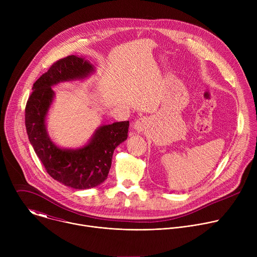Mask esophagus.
Masks as SVG:
<instances>
[{
  "mask_svg": "<svg viewBox=\"0 0 257 257\" xmlns=\"http://www.w3.org/2000/svg\"><path fill=\"white\" fill-rule=\"evenodd\" d=\"M150 119L149 118H146V117H142V118H139L135 123H134V125H133V128H134V130L135 131H137V132H142V131H144L146 128L149 127V125H150Z\"/></svg>",
  "mask_w": 257,
  "mask_h": 257,
  "instance_id": "obj_1",
  "label": "esophagus"
}]
</instances>
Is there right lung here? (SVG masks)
<instances>
[{
	"instance_id": "obj_1",
	"label": "right lung",
	"mask_w": 257,
	"mask_h": 257,
	"mask_svg": "<svg viewBox=\"0 0 257 257\" xmlns=\"http://www.w3.org/2000/svg\"><path fill=\"white\" fill-rule=\"evenodd\" d=\"M94 73V65L83 57L61 59L34 82L25 107L28 139L48 174L63 185L79 190L96 187L107 178L115 149L128 137L129 121L103 124L82 146L65 149L50 137L47 118L56 96L54 86L82 81Z\"/></svg>"
}]
</instances>
